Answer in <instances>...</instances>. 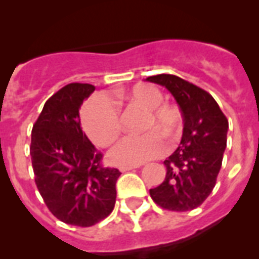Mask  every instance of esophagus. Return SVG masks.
<instances>
[{
  "label": "esophagus",
  "mask_w": 259,
  "mask_h": 259,
  "mask_svg": "<svg viewBox=\"0 0 259 259\" xmlns=\"http://www.w3.org/2000/svg\"><path fill=\"white\" fill-rule=\"evenodd\" d=\"M139 167H140L139 164H135V166H122L119 170L122 171V172H125V171H131L134 168H139Z\"/></svg>",
  "instance_id": "34e87169"
}]
</instances>
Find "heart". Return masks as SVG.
Here are the masks:
<instances>
[{
    "mask_svg": "<svg viewBox=\"0 0 259 259\" xmlns=\"http://www.w3.org/2000/svg\"><path fill=\"white\" fill-rule=\"evenodd\" d=\"M118 98H124L145 109L143 128L149 131L123 137L110 150V161L115 164L135 166L163 154L166 144L162 134L170 139L178 134L182 125L179 110L162 104L161 91L146 84L135 85L125 95H118ZM81 123L89 139L101 148L111 145L122 131L118 104L107 95H98L87 102L81 110Z\"/></svg>",
    "mask_w": 259,
    "mask_h": 259,
    "instance_id": "b5f03b06",
    "label": "heart"
}]
</instances>
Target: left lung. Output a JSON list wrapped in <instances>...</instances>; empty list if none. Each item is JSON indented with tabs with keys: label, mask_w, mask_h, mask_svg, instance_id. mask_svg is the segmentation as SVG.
Returning <instances> with one entry per match:
<instances>
[{
	"label": "left lung",
	"mask_w": 259,
	"mask_h": 259,
	"mask_svg": "<svg viewBox=\"0 0 259 259\" xmlns=\"http://www.w3.org/2000/svg\"><path fill=\"white\" fill-rule=\"evenodd\" d=\"M146 80L170 91L184 122L179 148L163 162V183L150 189V197L164 210L189 211L214 189L227 146L228 120L210 93L182 77L161 74Z\"/></svg>",
	"instance_id": "1"
}]
</instances>
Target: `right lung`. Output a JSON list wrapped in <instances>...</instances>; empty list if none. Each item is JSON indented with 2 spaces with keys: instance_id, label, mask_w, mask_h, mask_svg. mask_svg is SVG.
I'll list each match as a JSON object with an SVG mask.
<instances>
[{
  "instance_id": "right-lung-1",
  "label": "right lung",
  "mask_w": 259,
  "mask_h": 259,
  "mask_svg": "<svg viewBox=\"0 0 259 259\" xmlns=\"http://www.w3.org/2000/svg\"><path fill=\"white\" fill-rule=\"evenodd\" d=\"M93 91L91 84L71 83L54 93L33 124L29 146L45 205L57 219L77 227L109 217L122 174L102 164V153L80 127L79 109Z\"/></svg>"
}]
</instances>
